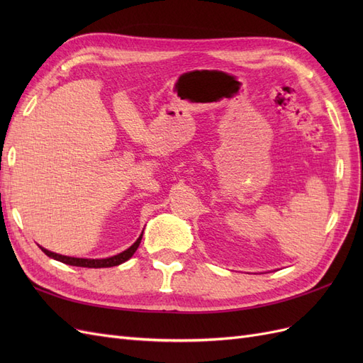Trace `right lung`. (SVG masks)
<instances>
[{
	"label": "right lung",
	"instance_id": "add662e5",
	"mask_svg": "<svg viewBox=\"0 0 363 363\" xmlns=\"http://www.w3.org/2000/svg\"><path fill=\"white\" fill-rule=\"evenodd\" d=\"M142 235H144V232H142ZM142 235L138 238L136 242L131 245L130 248H127L125 251L119 252V255L116 256H112V257H106V259H82V257H69V256H62V255H57V252H52V251H48L43 247H40V250L45 252V255L54 260H59L62 263H67V265H72V267H83V268H111V267H116V265H121V263H124L125 260H128L131 256L135 255V251L138 250L139 244H140V239H142Z\"/></svg>",
	"mask_w": 363,
	"mask_h": 363
}]
</instances>
